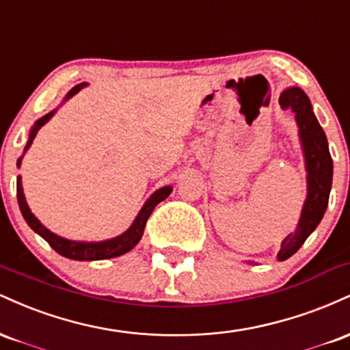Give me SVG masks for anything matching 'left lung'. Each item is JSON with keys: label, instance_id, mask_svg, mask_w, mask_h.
<instances>
[{"label": "left lung", "instance_id": "obj_1", "mask_svg": "<svg viewBox=\"0 0 350 350\" xmlns=\"http://www.w3.org/2000/svg\"><path fill=\"white\" fill-rule=\"evenodd\" d=\"M280 103L295 111L308 172V196L301 211L298 227L281 242V250L278 252V260L284 262L299 250L301 245L319 226L326 212L332 186V158L326 133L317 122L308 95L299 87H290L281 94Z\"/></svg>", "mask_w": 350, "mask_h": 350}]
</instances>
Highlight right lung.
Instances as JSON below:
<instances>
[{"label":"right lung","instance_id":"obj_1","mask_svg":"<svg viewBox=\"0 0 350 350\" xmlns=\"http://www.w3.org/2000/svg\"><path fill=\"white\" fill-rule=\"evenodd\" d=\"M85 85L87 83H79V85H75L69 92V94L66 95L64 102H66V100H69L70 97H74V95L77 94L79 90H82ZM54 113H55V110H52L51 113L44 115L42 118H39L38 122L34 123V126L31 128V131H29V139H27V144H26V148H24V152H26L27 148L31 146V143H33V139L36 138V135H38V131L41 130V126H44V124L49 122ZM21 159H23V156L18 159V167L21 166ZM16 192H18V204H19V208H21V214L24 217V220H26L27 226L33 228L36 234L41 235L42 239L46 240V242L59 253V255L66 256V258H70V260H79V262H83V260H85V262H92V260L113 258V256H120V255H123V253L130 252L131 248H133L135 245L142 240L144 226H146L151 212L154 211V207L158 206L161 200H164L167 196L171 194L172 187L164 186L161 189H158L156 192H152L151 198L144 202V206L142 207V211H139V214L136 215V219L133 220V224H131V227L128 228L126 232H123L122 235L115 237V239H110V240H103V242H75V240H67V239H64V237L55 235L54 232L49 230V228L44 227L42 224L38 220V217L31 212V208L26 202V198H24L21 176H18Z\"/></svg>","mask_w":350,"mask_h":350}]
</instances>
